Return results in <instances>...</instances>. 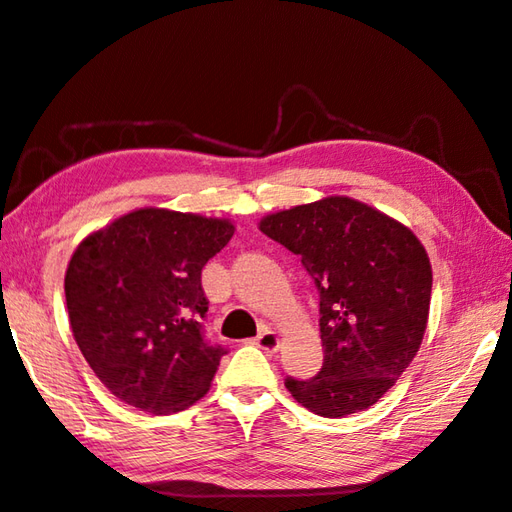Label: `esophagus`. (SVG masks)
Returning a JSON list of instances; mask_svg holds the SVG:
<instances>
[{
  "instance_id": "esophagus-1",
  "label": "esophagus",
  "mask_w": 512,
  "mask_h": 512,
  "mask_svg": "<svg viewBox=\"0 0 512 512\" xmlns=\"http://www.w3.org/2000/svg\"><path fill=\"white\" fill-rule=\"evenodd\" d=\"M258 348H263L265 352H276L280 348V337L276 331H271V328H263L260 335L256 337L254 342Z\"/></svg>"
}]
</instances>
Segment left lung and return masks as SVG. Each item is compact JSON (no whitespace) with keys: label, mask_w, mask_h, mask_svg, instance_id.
Listing matches in <instances>:
<instances>
[{"label":"left lung","mask_w":512,"mask_h":512,"mask_svg":"<svg viewBox=\"0 0 512 512\" xmlns=\"http://www.w3.org/2000/svg\"><path fill=\"white\" fill-rule=\"evenodd\" d=\"M260 232L302 256L320 293L322 370L287 379L291 396L324 418L368 410L423 344L431 263L410 227L344 195L260 219Z\"/></svg>","instance_id":"8db88e82"}]
</instances>
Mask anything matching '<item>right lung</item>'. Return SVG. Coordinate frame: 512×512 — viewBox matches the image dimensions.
I'll use <instances>...</instances> for the list:
<instances>
[{
  "label": "right lung",
  "instance_id": "obj_1",
  "mask_svg": "<svg viewBox=\"0 0 512 512\" xmlns=\"http://www.w3.org/2000/svg\"><path fill=\"white\" fill-rule=\"evenodd\" d=\"M234 230L230 219L138 208L78 243L65 271L70 326L116 399L173 414L210 390L225 350L203 339L201 269Z\"/></svg>",
  "mask_w": 512,
  "mask_h": 512
}]
</instances>
